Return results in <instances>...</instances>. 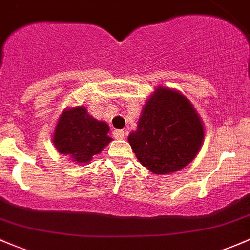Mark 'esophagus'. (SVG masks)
<instances>
[{
	"mask_svg": "<svg viewBox=\"0 0 250 250\" xmlns=\"http://www.w3.org/2000/svg\"><path fill=\"white\" fill-rule=\"evenodd\" d=\"M112 135H113V137H114L115 139H124L125 138L124 130H114Z\"/></svg>",
	"mask_w": 250,
	"mask_h": 250,
	"instance_id": "1",
	"label": "esophagus"
}]
</instances>
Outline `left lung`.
Listing matches in <instances>:
<instances>
[{
  "instance_id": "left-lung-1",
  "label": "left lung",
  "mask_w": 250,
  "mask_h": 250,
  "mask_svg": "<svg viewBox=\"0 0 250 250\" xmlns=\"http://www.w3.org/2000/svg\"><path fill=\"white\" fill-rule=\"evenodd\" d=\"M203 139V124L189 101L178 92L157 88L128 143L144 167L155 174H169L188 165Z\"/></svg>"
}]
</instances>
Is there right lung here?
Instances as JSON below:
<instances>
[{
	"label": "right lung",
	"mask_w": 250,
	"mask_h": 250,
	"mask_svg": "<svg viewBox=\"0 0 250 250\" xmlns=\"http://www.w3.org/2000/svg\"><path fill=\"white\" fill-rule=\"evenodd\" d=\"M108 131L106 123L94 119L84 107H76L61 115L53 144L60 154L69 155L79 163H88L112 141L107 136Z\"/></svg>",
	"instance_id": "obj_1"
}]
</instances>
